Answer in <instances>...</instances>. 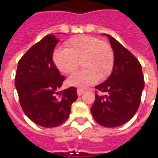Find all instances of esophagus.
<instances>
[{"mask_svg": "<svg viewBox=\"0 0 158 158\" xmlns=\"http://www.w3.org/2000/svg\"><path fill=\"white\" fill-rule=\"evenodd\" d=\"M84 93V90L83 89H77V94H78V96H81L82 94Z\"/></svg>", "mask_w": 158, "mask_h": 158, "instance_id": "esophagus-1", "label": "esophagus"}]
</instances>
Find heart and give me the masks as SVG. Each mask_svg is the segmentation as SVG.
<instances>
[{"mask_svg":"<svg viewBox=\"0 0 158 158\" xmlns=\"http://www.w3.org/2000/svg\"><path fill=\"white\" fill-rule=\"evenodd\" d=\"M66 47L67 49L58 48L53 52L57 69L64 74H72L78 69L79 62L84 68L69 77V85L84 89L111 74L115 56L107 43L94 36L79 35L67 41Z\"/></svg>","mask_w":158,"mask_h":158,"instance_id":"obj_1","label":"heart"}]
</instances>
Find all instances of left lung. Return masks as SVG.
<instances>
[{"label":"left lung","mask_w":158,"mask_h":158,"mask_svg":"<svg viewBox=\"0 0 158 158\" xmlns=\"http://www.w3.org/2000/svg\"><path fill=\"white\" fill-rule=\"evenodd\" d=\"M105 35L109 38L114 52L115 64L110 76L95 87L98 91L107 94H95V101L90 110L99 125L118 127L129 121L137 111L144 79L137 58L111 36Z\"/></svg>","instance_id":"obj_1"}]
</instances>
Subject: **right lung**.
<instances>
[{
    "mask_svg": "<svg viewBox=\"0 0 158 158\" xmlns=\"http://www.w3.org/2000/svg\"><path fill=\"white\" fill-rule=\"evenodd\" d=\"M58 42L56 36L48 34L30 48L19 60L15 79L23 112L46 128L64 123L78 98L74 87L58 92L64 80L52 60Z\"/></svg>",
    "mask_w": 158,
    "mask_h": 158,
    "instance_id": "obj_1",
    "label": "right lung"
}]
</instances>
